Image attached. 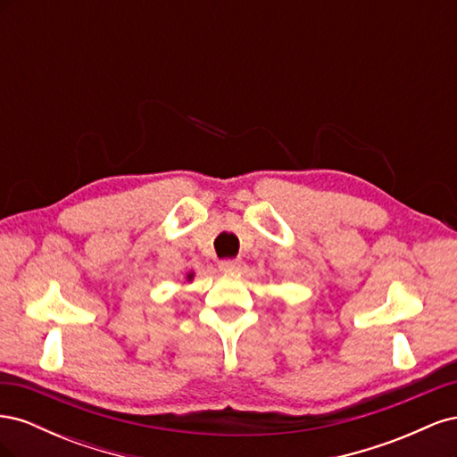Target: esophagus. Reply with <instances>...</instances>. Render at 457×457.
Masks as SVG:
<instances>
[{"instance_id":"esophagus-1","label":"esophagus","mask_w":457,"mask_h":457,"mask_svg":"<svg viewBox=\"0 0 457 457\" xmlns=\"http://www.w3.org/2000/svg\"><path fill=\"white\" fill-rule=\"evenodd\" d=\"M240 267H242L240 259H225L219 262V269L223 272H237V270H240Z\"/></svg>"}]
</instances>
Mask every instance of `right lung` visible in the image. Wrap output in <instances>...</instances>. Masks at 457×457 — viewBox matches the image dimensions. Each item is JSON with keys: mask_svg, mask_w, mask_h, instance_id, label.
Instances as JSON below:
<instances>
[{"mask_svg": "<svg viewBox=\"0 0 457 457\" xmlns=\"http://www.w3.org/2000/svg\"><path fill=\"white\" fill-rule=\"evenodd\" d=\"M188 278H192V274H188Z\"/></svg>", "mask_w": 457, "mask_h": 457, "instance_id": "obj_1", "label": "right lung"}]
</instances>
